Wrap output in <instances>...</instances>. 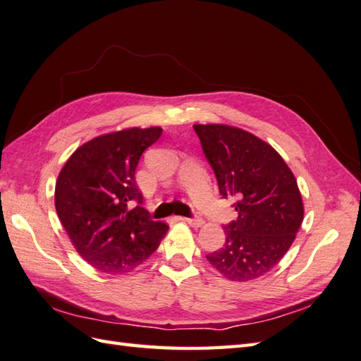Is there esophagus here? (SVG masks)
Wrapping results in <instances>:
<instances>
[{"label": "esophagus", "instance_id": "1", "mask_svg": "<svg viewBox=\"0 0 361 361\" xmlns=\"http://www.w3.org/2000/svg\"><path fill=\"white\" fill-rule=\"evenodd\" d=\"M183 221L184 223H188L189 226H192V227H201L202 226V223H204V221H202V218L201 216H190V218H183Z\"/></svg>", "mask_w": 361, "mask_h": 361}]
</instances>
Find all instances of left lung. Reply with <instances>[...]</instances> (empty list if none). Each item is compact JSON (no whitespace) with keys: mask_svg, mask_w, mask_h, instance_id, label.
Masks as SVG:
<instances>
[{"mask_svg":"<svg viewBox=\"0 0 361 361\" xmlns=\"http://www.w3.org/2000/svg\"><path fill=\"white\" fill-rule=\"evenodd\" d=\"M223 198H235L238 218L224 226L226 244L207 261L228 281L269 273L291 247L303 221L293 172L273 147L227 125H193Z\"/></svg>","mask_w":361,"mask_h":361,"instance_id":"8db88e82","label":"left lung"}]
</instances>
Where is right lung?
Here are the masks:
<instances>
[{
  "instance_id": "obj_1",
  "label": "right lung",
  "mask_w": 361,
  "mask_h": 361,
  "mask_svg": "<svg viewBox=\"0 0 361 361\" xmlns=\"http://www.w3.org/2000/svg\"><path fill=\"white\" fill-rule=\"evenodd\" d=\"M160 135L161 128L155 126L96 137L76 149L59 173L58 216L78 253L102 273L134 270L168 232V226L152 221L142 207L135 183L138 160Z\"/></svg>"
}]
</instances>
